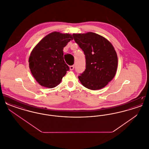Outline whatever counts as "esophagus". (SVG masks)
I'll return each mask as SVG.
<instances>
[{
	"mask_svg": "<svg viewBox=\"0 0 149 149\" xmlns=\"http://www.w3.org/2000/svg\"><path fill=\"white\" fill-rule=\"evenodd\" d=\"M74 67H75V66H74V65H71V66H70V70H74Z\"/></svg>",
	"mask_w": 149,
	"mask_h": 149,
	"instance_id": "1",
	"label": "esophagus"
}]
</instances>
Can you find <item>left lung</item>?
I'll return each instance as SVG.
<instances>
[{"label":"left lung","mask_w":149,"mask_h":149,"mask_svg":"<svg viewBox=\"0 0 149 149\" xmlns=\"http://www.w3.org/2000/svg\"><path fill=\"white\" fill-rule=\"evenodd\" d=\"M73 39L84 51L85 71L78 78L85 88L98 90L114 77L118 58L113 45L106 38L93 32L74 33Z\"/></svg>","instance_id":"8db88e82"}]
</instances>
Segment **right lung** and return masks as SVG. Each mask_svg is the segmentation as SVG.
Here are the masks:
<instances>
[{"mask_svg":"<svg viewBox=\"0 0 149 149\" xmlns=\"http://www.w3.org/2000/svg\"><path fill=\"white\" fill-rule=\"evenodd\" d=\"M71 40V35L54 32L46 36L32 51L29 67L33 77L41 86L55 87L69 70L64 61L63 49Z\"/></svg>","mask_w":149,"mask_h":149,"instance_id":"right-lung-1","label":"right lung"}]
</instances>
